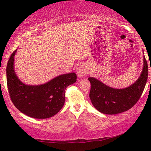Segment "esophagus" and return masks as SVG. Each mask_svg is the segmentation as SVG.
Segmentation results:
<instances>
[{
    "label": "esophagus",
    "mask_w": 151,
    "mask_h": 151,
    "mask_svg": "<svg viewBox=\"0 0 151 151\" xmlns=\"http://www.w3.org/2000/svg\"><path fill=\"white\" fill-rule=\"evenodd\" d=\"M87 73H88L87 66H86L85 65H81L77 70L78 77H79V78L83 77V76H84L85 75H86Z\"/></svg>",
    "instance_id": "obj_1"
}]
</instances>
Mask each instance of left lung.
<instances>
[{
  "label": "left lung",
  "instance_id": "left-lung-1",
  "mask_svg": "<svg viewBox=\"0 0 151 151\" xmlns=\"http://www.w3.org/2000/svg\"><path fill=\"white\" fill-rule=\"evenodd\" d=\"M148 65L143 57V68L140 75L133 84L124 88L107 86L94 77H88L91 88L89 97L97 111L106 114L121 113L131 109L137 103L146 85Z\"/></svg>",
  "mask_w": 151,
  "mask_h": 151
}]
</instances>
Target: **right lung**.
<instances>
[{
    "mask_svg": "<svg viewBox=\"0 0 151 151\" xmlns=\"http://www.w3.org/2000/svg\"><path fill=\"white\" fill-rule=\"evenodd\" d=\"M17 51L12 52L6 66L7 86L14 105L22 113L34 119H47L55 115L65 104L66 87L76 81L75 73L58 75L41 85H27L15 72Z\"/></svg>",
    "mask_w": 151,
    "mask_h": 151,
    "instance_id": "add662e5",
    "label": "right lung"
}]
</instances>
